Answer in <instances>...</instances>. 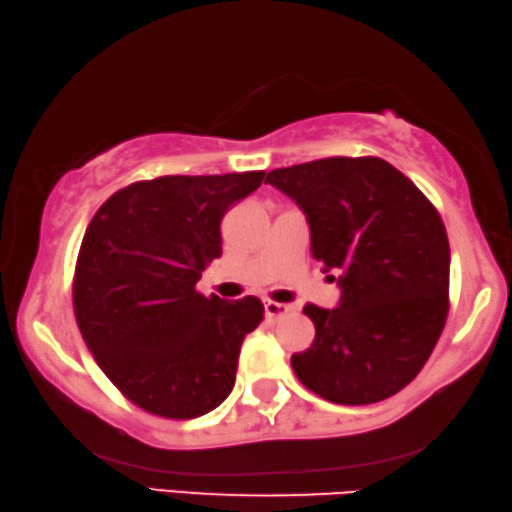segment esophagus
Returning a JSON list of instances; mask_svg holds the SVG:
<instances>
[{"instance_id": "1", "label": "esophagus", "mask_w": 512, "mask_h": 512, "mask_svg": "<svg viewBox=\"0 0 512 512\" xmlns=\"http://www.w3.org/2000/svg\"><path fill=\"white\" fill-rule=\"evenodd\" d=\"M288 311H290V306H286V304H279V301H270V299L265 301V315L267 317H281V315H286Z\"/></svg>"}]
</instances>
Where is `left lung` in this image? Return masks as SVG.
Wrapping results in <instances>:
<instances>
[{"label":"left lung","instance_id":"1","mask_svg":"<svg viewBox=\"0 0 512 512\" xmlns=\"http://www.w3.org/2000/svg\"><path fill=\"white\" fill-rule=\"evenodd\" d=\"M265 183L301 208L313 258L338 272V306L304 308L315 340L292 354L297 379L342 406L397 395L420 374L447 322L451 254L438 211L374 156L281 167Z\"/></svg>","mask_w":512,"mask_h":512}]
</instances>
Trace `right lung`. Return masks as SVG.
<instances>
[{"label": "right lung", "mask_w": 512, "mask_h": 512, "mask_svg": "<svg viewBox=\"0 0 512 512\" xmlns=\"http://www.w3.org/2000/svg\"><path fill=\"white\" fill-rule=\"evenodd\" d=\"M265 172L158 177L108 197L83 236L74 315L97 365L147 413L192 420L236 383L240 345L263 320L256 297L195 290L222 256L224 213Z\"/></svg>", "instance_id": "obj_1"}]
</instances>
